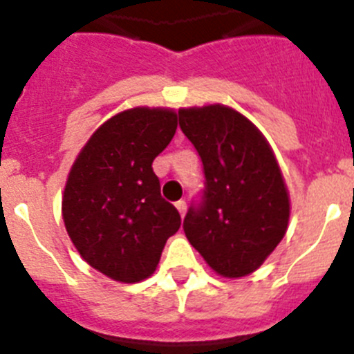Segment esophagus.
Masks as SVG:
<instances>
[{
    "mask_svg": "<svg viewBox=\"0 0 354 354\" xmlns=\"http://www.w3.org/2000/svg\"><path fill=\"white\" fill-rule=\"evenodd\" d=\"M175 207H177V211H179L180 216L186 214V202H184V200H179V202L175 204Z\"/></svg>",
    "mask_w": 354,
    "mask_h": 354,
    "instance_id": "34e87169",
    "label": "esophagus"
}]
</instances>
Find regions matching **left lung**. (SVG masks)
<instances>
[{
	"mask_svg": "<svg viewBox=\"0 0 354 354\" xmlns=\"http://www.w3.org/2000/svg\"><path fill=\"white\" fill-rule=\"evenodd\" d=\"M179 126L205 174L202 202L184 218L193 248L225 278L253 273L287 232L289 193L270 143L223 104L180 108Z\"/></svg>",
	"mask_w": 354,
	"mask_h": 354,
	"instance_id": "1",
	"label": "left lung"
}]
</instances>
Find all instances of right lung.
Masks as SVG:
<instances>
[{
  "label": "right lung",
  "mask_w": 354,
  "mask_h": 354,
  "mask_svg": "<svg viewBox=\"0 0 354 354\" xmlns=\"http://www.w3.org/2000/svg\"><path fill=\"white\" fill-rule=\"evenodd\" d=\"M177 129L170 108H131L106 120L68 171L65 228L81 257L111 280L142 282L154 273L179 211L161 196L152 161Z\"/></svg>",
  "instance_id": "1"
}]
</instances>
